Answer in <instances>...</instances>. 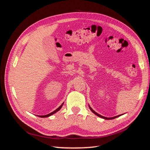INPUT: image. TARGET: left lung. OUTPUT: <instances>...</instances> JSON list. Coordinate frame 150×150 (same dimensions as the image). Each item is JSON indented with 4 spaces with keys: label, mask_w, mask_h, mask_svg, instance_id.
I'll use <instances>...</instances> for the list:
<instances>
[{
    "label": "left lung",
    "mask_w": 150,
    "mask_h": 150,
    "mask_svg": "<svg viewBox=\"0 0 150 150\" xmlns=\"http://www.w3.org/2000/svg\"><path fill=\"white\" fill-rule=\"evenodd\" d=\"M89 109H90V110L91 111L94 113V114H95V115H96V116H99V117H101V118L104 119V120H112V119H115V118H116V117H119V116H120L122 115H122H118V116H116L112 117H104V116H103L100 115L99 114H98V113H97L96 111H94L93 110V109L91 108V107L89 105Z\"/></svg>",
    "instance_id": "8db88e82"
}]
</instances>
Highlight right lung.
I'll return each instance as SVG.
<instances>
[{"mask_svg": "<svg viewBox=\"0 0 150 150\" xmlns=\"http://www.w3.org/2000/svg\"><path fill=\"white\" fill-rule=\"evenodd\" d=\"M63 104H64V103H62V104H61V105L58 108H57L55 111H54L53 112H51V113H49V114H48V115H42V116H40V115H38V116H39V117H49V116H52V115L55 114V113H56V112H57V111H59V110H61V108L62 107Z\"/></svg>", "mask_w": 150, "mask_h": 150, "instance_id": "1", "label": "right lung"}]
</instances>
